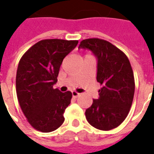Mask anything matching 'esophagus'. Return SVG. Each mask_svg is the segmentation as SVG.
I'll use <instances>...</instances> for the list:
<instances>
[{
  "label": "esophagus",
  "mask_w": 154,
  "mask_h": 154,
  "mask_svg": "<svg viewBox=\"0 0 154 154\" xmlns=\"http://www.w3.org/2000/svg\"><path fill=\"white\" fill-rule=\"evenodd\" d=\"M72 97H73L74 98H77V97H78L81 95L80 93L76 92V91H72Z\"/></svg>",
  "instance_id": "1"
}]
</instances>
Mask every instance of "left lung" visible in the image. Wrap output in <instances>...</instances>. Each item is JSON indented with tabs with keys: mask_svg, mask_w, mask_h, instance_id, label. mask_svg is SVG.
Listing matches in <instances>:
<instances>
[{
	"mask_svg": "<svg viewBox=\"0 0 154 154\" xmlns=\"http://www.w3.org/2000/svg\"><path fill=\"white\" fill-rule=\"evenodd\" d=\"M78 48L89 49L97 57V80L102 86L99 98L93 99L86 110V118L96 129H115L125 119L134 99L135 85L130 63L122 51L104 39H84Z\"/></svg>",
	"mask_w": 154,
	"mask_h": 154,
	"instance_id": "8db88e82",
	"label": "left lung"
}]
</instances>
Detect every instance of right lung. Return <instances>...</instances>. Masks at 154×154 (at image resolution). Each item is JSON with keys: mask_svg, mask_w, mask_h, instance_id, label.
Wrapping results in <instances>:
<instances>
[{"mask_svg": "<svg viewBox=\"0 0 154 154\" xmlns=\"http://www.w3.org/2000/svg\"><path fill=\"white\" fill-rule=\"evenodd\" d=\"M77 44V40L44 39L20 60L15 79L17 98L29 123L38 131L52 132L63 123V113L72 95L53 87L63 58Z\"/></svg>", "mask_w": 154, "mask_h": 154, "instance_id": "obj_1", "label": "right lung"}]
</instances>
